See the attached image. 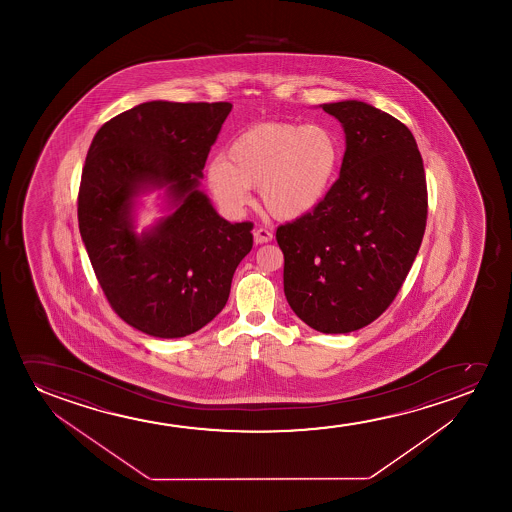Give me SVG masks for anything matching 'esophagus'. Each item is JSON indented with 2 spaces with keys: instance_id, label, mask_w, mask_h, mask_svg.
<instances>
[{
  "instance_id": "1",
  "label": "esophagus",
  "mask_w": 512,
  "mask_h": 512,
  "mask_svg": "<svg viewBox=\"0 0 512 512\" xmlns=\"http://www.w3.org/2000/svg\"><path fill=\"white\" fill-rule=\"evenodd\" d=\"M253 241H255V245L269 243V241H273V232L262 229V227L255 229V231H253Z\"/></svg>"
}]
</instances>
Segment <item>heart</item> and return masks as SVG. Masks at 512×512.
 <instances>
[{"instance_id": "b5f03b06", "label": "heart", "mask_w": 512, "mask_h": 512, "mask_svg": "<svg viewBox=\"0 0 512 512\" xmlns=\"http://www.w3.org/2000/svg\"><path fill=\"white\" fill-rule=\"evenodd\" d=\"M341 143L334 131L320 124L262 122L232 141L226 159L208 162L206 183L227 211L250 203L252 187L278 220H299L320 206L336 180Z\"/></svg>"}]
</instances>
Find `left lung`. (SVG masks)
Listing matches in <instances>:
<instances>
[{
    "mask_svg": "<svg viewBox=\"0 0 512 512\" xmlns=\"http://www.w3.org/2000/svg\"><path fill=\"white\" fill-rule=\"evenodd\" d=\"M320 106L343 126L339 178L276 239L295 315L323 334H348L399 294L427 225V180L413 133L390 113L357 99Z\"/></svg>",
    "mask_w": 512,
    "mask_h": 512,
    "instance_id": "obj_1",
    "label": "left lung"
}]
</instances>
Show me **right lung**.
Returning a JSON list of instances; mask_svg holds the SVG:
<instances>
[{"label": "right lung", "instance_id": "add662e5", "mask_svg": "<svg viewBox=\"0 0 512 512\" xmlns=\"http://www.w3.org/2000/svg\"><path fill=\"white\" fill-rule=\"evenodd\" d=\"M231 103L148 101L101 126L87 152L78 227L106 299L148 336L194 334L224 309L253 245L199 189ZM162 189L167 215L135 231L139 197Z\"/></svg>", "mask_w": 512, "mask_h": 512}]
</instances>
